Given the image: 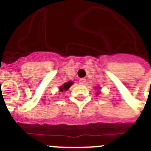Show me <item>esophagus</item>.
Segmentation results:
<instances>
[{
	"label": "esophagus",
	"instance_id": "34e87169",
	"mask_svg": "<svg viewBox=\"0 0 151 151\" xmlns=\"http://www.w3.org/2000/svg\"><path fill=\"white\" fill-rule=\"evenodd\" d=\"M86 80L84 78H82V79H80V80H79V83L81 84V85H84V84L86 83Z\"/></svg>",
	"mask_w": 151,
	"mask_h": 151
}]
</instances>
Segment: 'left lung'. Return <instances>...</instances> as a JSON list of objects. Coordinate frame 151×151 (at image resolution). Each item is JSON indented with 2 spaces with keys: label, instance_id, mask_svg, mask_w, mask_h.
I'll return each instance as SVG.
<instances>
[{
  "label": "left lung",
  "instance_id": "left-lung-1",
  "mask_svg": "<svg viewBox=\"0 0 151 151\" xmlns=\"http://www.w3.org/2000/svg\"><path fill=\"white\" fill-rule=\"evenodd\" d=\"M97 94H98H98H99V93H97Z\"/></svg>",
  "mask_w": 151,
  "mask_h": 151
}]
</instances>
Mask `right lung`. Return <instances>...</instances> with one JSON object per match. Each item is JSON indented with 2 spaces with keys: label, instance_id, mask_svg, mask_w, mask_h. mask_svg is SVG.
I'll use <instances>...</instances> for the list:
<instances>
[{
  "label": "right lung",
  "instance_id": "1",
  "mask_svg": "<svg viewBox=\"0 0 151 151\" xmlns=\"http://www.w3.org/2000/svg\"><path fill=\"white\" fill-rule=\"evenodd\" d=\"M72 83H73L72 82H68V83H65L64 85L63 86L60 87V90L61 91H66V90H68L69 88H70V86H71L72 85Z\"/></svg>",
  "mask_w": 151,
  "mask_h": 151
}]
</instances>
